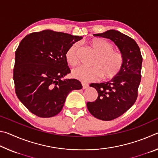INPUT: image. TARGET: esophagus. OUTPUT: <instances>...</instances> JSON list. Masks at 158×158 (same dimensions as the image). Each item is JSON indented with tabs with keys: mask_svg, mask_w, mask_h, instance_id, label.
Masks as SVG:
<instances>
[{
	"mask_svg": "<svg viewBox=\"0 0 158 158\" xmlns=\"http://www.w3.org/2000/svg\"><path fill=\"white\" fill-rule=\"evenodd\" d=\"M81 84H82V88H83V89H88V88H89V84H85V83H81Z\"/></svg>",
	"mask_w": 158,
	"mask_h": 158,
	"instance_id": "1",
	"label": "esophagus"
}]
</instances>
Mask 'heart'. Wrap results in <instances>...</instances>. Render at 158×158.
<instances>
[{
	"mask_svg": "<svg viewBox=\"0 0 158 158\" xmlns=\"http://www.w3.org/2000/svg\"><path fill=\"white\" fill-rule=\"evenodd\" d=\"M90 44L96 52L98 57L93 63V67L79 66L72 71V76L80 81H94L102 77L104 79L114 78L121 72L123 65L121 53L115 52L114 45L100 38L93 39ZM79 44L74 42L65 53L66 60L72 66L79 63Z\"/></svg>",
	"mask_w": 158,
	"mask_h": 158,
	"instance_id": "1",
	"label": "heart"
}]
</instances>
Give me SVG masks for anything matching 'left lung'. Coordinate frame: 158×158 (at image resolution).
Returning <instances> with one entry per match:
<instances>
[{
	"instance_id": "left-lung-1",
	"label": "left lung",
	"mask_w": 158,
	"mask_h": 158,
	"mask_svg": "<svg viewBox=\"0 0 158 158\" xmlns=\"http://www.w3.org/2000/svg\"><path fill=\"white\" fill-rule=\"evenodd\" d=\"M94 35L111 40L123 57V65L116 77L107 82L90 85L98 96L95 102H87L89 112L98 119L111 121L123 114L137 100L143 59L137 42L121 32L109 30Z\"/></svg>"
}]
</instances>
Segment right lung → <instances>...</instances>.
<instances>
[{
	"label": "right lung",
	"mask_w": 158,
	"mask_h": 158,
	"mask_svg": "<svg viewBox=\"0 0 158 158\" xmlns=\"http://www.w3.org/2000/svg\"><path fill=\"white\" fill-rule=\"evenodd\" d=\"M81 36L44 30L27 35L15 52L13 73L17 97L31 113L42 118L57 115L67 96L82 89L70 73L65 53Z\"/></svg>",
	"instance_id": "right-lung-1"
}]
</instances>
